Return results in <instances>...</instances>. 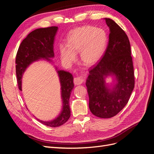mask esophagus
Instances as JSON below:
<instances>
[{"label": "esophagus", "instance_id": "esophagus-1", "mask_svg": "<svg viewBox=\"0 0 154 154\" xmlns=\"http://www.w3.org/2000/svg\"><path fill=\"white\" fill-rule=\"evenodd\" d=\"M85 81V79L82 77V76H78L74 78V85H80L82 84V83Z\"/></svg>", "mask_w": 154, "mask_h": 154}]
</instances>
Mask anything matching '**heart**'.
<instances>
[{"instance_id":"1","label":"heart","mask_w":154,"mask_h":154,"mask_svg":"<svg viewBox=\"0 0 154 154\" xmlns=\"http://www.w3.org/2000/svg\"><path fill=\"white\" fill-rule=\"evenodd\" d=\"M107 42L104 30L94 26H83L73 30L67 39V46H60V53L66 61L76 59L74 53L80 51L82 62L85 66L95 64L103 55Z\"/></svg>"}]
</instances>
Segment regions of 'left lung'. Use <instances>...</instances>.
<instances>
[{
    "label": "left lung",
    "mask_w": 154,
    "mask_h": 154,
    "mask_svg": "<svg viewBox=\"0 0 154 154\" xmlns=\"http://www.w3.org/2000/svg\"><path fill=\"white\" fill-rule=\"evenodd\" d=\"M109 27V40L103 55L91 67L86 80L89 109L100 118L117 115L127 104L135 85L131 49L125 32L110 18H105ZM114 74L118 82L112 90L104 78Z\"/></svg>",
    "instance_id": "left-lung-1"
}]
</instances>
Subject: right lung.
I'll return each instance as SVG.
<instances>
[{
	"label": "right lung",
	"mask_w": 154,
	"mask_h": 154,
	"mask_svg": "<svg viewBox=\"0 0 154 154\" xmlns=\"http://www.w3.org/2000/svg\"><path fill=\"white\" fill-rule=\"evenodd\" d=\"M58 27L51 26L45 28L36 29L31 32L23 40L18 48L15 63L16 74L18 88L22 91V76L29 64L41 58L50 60L54 57L53 43ZM61 84V96L63 107L58 117L50 122H38L51 127H58L67 122L71 116L69 98L74 88L73 76L67 71H58Z\"/></svg>",
	"instance_id": "1"
}]
</instances>
